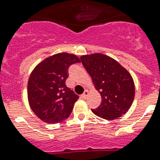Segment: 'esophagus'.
Returning <instances> with one entry per match:
<instances>
[{
	"instance_id": "1",
	"label": "esophagus",
	"mask_w": 160,
	"mask_h": 160,
	"mask_svg": "<svg viewBox=\"0 0 160 160\" xmlns=\"http://www.w3.org/2000/svg\"><path fill=\"white\" fill-rule=\"evenodd\" d=\"M88 94V91L87 89L84 90V93H82V95H81V98H87Z\"/></svg>"
}]
</instances>
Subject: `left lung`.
I'll return each instance as SVG.
<instances>
[{
    "instance_id": "obj_1",
    "label": "left lung",
    "mask_w": 160,
    "mask_h": 160,
    "mask_svg": "<svg viewBox=\"0 0 160 160\" xmlns=\"http://www.w3.org/2000/svg\"><path fill=\"white\" fill-rule=\"evenodd\" d=\"M92 78L95 88L101 95V104L93 114L105 120L121 117L130 109L135 96L132 76L111 57L96 53L80 57Z\"/></svg>"
}]
</instances>
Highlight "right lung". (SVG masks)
<instances>
[{"label":"right lung","instance_id":"add662e5","mask_svg":"<svg viewBox=\"0 0 160 160\" xmlns=\"http://www.w3.org/2000/svg\"><path fill=\"white\" fill-rule=\"evenodd\" d=\"M80 62L77 56L59 53L44 59L33 69L28 82L30 108L41 121L58 123L69 117L79 96L66 85L68 69Z\"/></svg>","mask_w":160,"mask_h":160}]
</instances>
